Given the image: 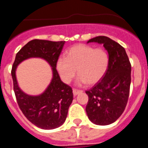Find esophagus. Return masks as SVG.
I'll list each match as a JSON object with an SVG mask.
<instances>
[{
	"label": "esophagus",
	"mask_w": 148,
	"mask_h": 148,
	"mask_svg": "<svg viewBox=\"0 0 148 148\" xmlns=\"http://www.w3.org/2000/svg\"><path fill=\"white\" fill-rule=\"evenodd\" d=\"M83 92V90H78V89H73V95H76L78 94L81 93V92Z\"/></svg>",
	"instance_id": "1"
}]
</instances>
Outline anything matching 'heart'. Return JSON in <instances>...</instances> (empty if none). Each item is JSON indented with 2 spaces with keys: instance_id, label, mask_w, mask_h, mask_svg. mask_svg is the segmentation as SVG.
I'll return each instance as SVG.
<instances>
[{
  "instance_id": "obj_1",
  "label": "heart",
  "mask_w": 148,
  "mask_h": 148,
  "mask_svg": "<svg viewBox=\"0 0 148 148\" xmlns=\"http://www.w3.org/2000/svg\"><path fill=\"white\" fill-rule=\"evenodd\" d=\"M109 56L101 48L85 44L73 46L66 53V57H60L56 69L65 83H70L76 74L79 84H94L101 79L108 70Z\"/></svg>"
}]
</instances>
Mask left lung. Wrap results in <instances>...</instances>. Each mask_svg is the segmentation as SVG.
Wrapping results in <instances>:
<instances>
[{
  "label": "left lung",
  "mask_w": 148,
  "mask_h": 148,
  "mask_svg": "<svg viewBox=\"0 0 148 148\" xmlns=\"http://www.w3.org/2000/svg\"><path fill=\"white\" fill-rule=\"evenodd\" d=\"M102 44L108 52L109 64L104 76L87 90L86 112L98 125H110L119 118L127 104L131 82V64L125 48L106 36L88 40Z\"/></svg>",
  "instance_id": "obj_1"
}]
</instances>
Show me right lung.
<instances>
[{
  "mask_svg": "<svg viewBox=\"0 0 148 148\" xmlns=\"http://www.w3.org/2000/svg\"><path fill=\"white\" fill-rule=\"evenodd\" d=\"M64 43L39 39L30 40L18 51L12 67L13 90L19 108L30 122L44 130L55 129L64 122L73 99L72 87L61 80L56 70V62ZM35 57L44 58L53 67V77L44 94L31 97L22 92L18 87L15 70L23 60Z\"/></svg>",
  "mask_w": 148,
  "mask_h": 148,
  "instance_id": "1",
  "label": "right lung"
}]
</instances>
